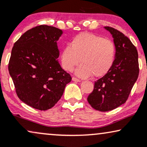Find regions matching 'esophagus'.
Masks as SVG:
<instances>
[{"instance_id":"1","label":"esophagus","mask_w":147,"mask_h":147,"mask_svg":"<svg viewBox=\"0 0 147 147\" xmlns=\"http://www.w3.org/2000/svg\"><path fill=\"white\" fill-rule=\"evenodd\" d=\"M72 81H75V82H81V81L79 79H77V78L76 77H72Z\"/></svg>"}]
</instances>
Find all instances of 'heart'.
I'll return each mask as SVG.
<instances>
[{
  "label": "heart",
  "mask_w": 147,
  "mask_h": 147,
  "mask_svg": "<svg viewBox=\"0 0 147 147\" xmlns=\"http://www.w3.org/2000/svg\"><path fill=\"white\" fill-rule=\"evenodd\" d=\"M116 48L112 40L90 32L76 35L70 45L63 48L61 64L66 71H71L79 63L76 75L86 78L91 75L101 77L114 64Z\"/></svg>",
  "instance_id": "1"
}]
</instances>
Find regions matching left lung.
Segmentation results:
<instances>
[{
  "label": "left lung",
  "instance_id": "obj_1",
  "mask_svg": "<svg viewBox=\"0 0 147 147\" xmlns=\"http://www.w3.org/2000/svg\"><path fill=\"white\" fill-rule=\"evenodd\" d=\"M112 34L116 56L112 68L94 83V90L87 97L92 108L106 112L112 111L126 102L139 75L136 48L123 33L105 26Z\"/></svg>",
  "mask_w": 147,
  "mask_h": 147
}]
</instances>
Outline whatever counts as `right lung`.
Masks as SVG:
<instances>
[{"mask_svg": "<svg viewBox=\"0 0 147 147\" xmlns=\"http://www.w3.org/2000/svg\"><path fill=\"white\" fill-rule=\"evenodd\" d=\"M62 34V30L55 27L38 26L22 34L13 47L8 68L16 94L38 110L53 107L71 81L57 59V40Z\"/></svg>", "mask_w": 147, "mask_h": 147, "instance_id": "right-lung-1", "label": "right lung"}]
</instances>
